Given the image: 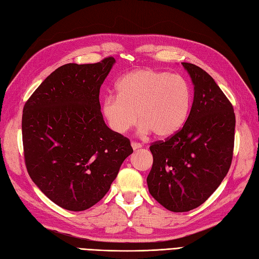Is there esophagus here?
<instances>
[{
	"label": "esophagus",
	"instance_id": "obj_1",
	"mask_svg": "<svg viewBox=\"0 0 259 259\" xmlns=\"http://www.w3.org/2000/svg\"><path fill=\"white\" fill-rule=\"evenodd\" d=\"M131 147H133L134 150H138V149H140V148H142V145L138 144V142L133 141V142H131Z\"/></svg>",
	"mask_w": 259,
	"mask_h": 259
}]
</instances>
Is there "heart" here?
<instances>
[{
    "label": "heart",
    "instance_id": "1",
    "mask_svg": "<svg viewBox=\"0 0 259 259\" xmlns=\"http://www.w3.org/2000/svg\"><path fill=\"white\" fill-rule=\"evenodd\" d=\"M117 96L103 100L102 114L110 128L125 134L140 121V131L168 138L183 128L192 107V91L179 74L137 69L121 76Z\"/></svg>",
    "mask_w": 259,
    "mask_h": 259
}]
</instances>
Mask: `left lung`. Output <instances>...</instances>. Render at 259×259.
<instances>
[{
	"label": "left lung",
	"mask_w": 259,
	"mask_h": 259,
	"mask_svg": "<svg viewBox=\"0 0 259 259\" xmlns=\"http://www.w3.org/2000/svg\"><path fill=\"white\" fill-rule=\"evenodd\" d=\"M181 64L194 84L191 111L180 131L150 146L147 177L151 196L174 212L199 207L222 184L232 164L236 123L232 103L211 76Z\"/></svg>",
	"instance_id": "left-lung-1"
}]
</instances>
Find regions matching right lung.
Masks as SVG:
<instances>
[{
  "label": "right lung",
  "instance_id": "right-lung-1",
  "mask_svg": "<svg viewBox=\"0 0 259 259\" xmlns=\"http://www.w3.org/2000/svg\"><path fill=\"white\" fill-rule=\"evenodd\" d=\"M115 60L68 63L38 85L22 115L27 172L58 206L82 211L100 201L134 152L101 113L99 93Z\"/></svg>",
  "mask_w": 259,
  "mask_h": 259
}]
</instances>
